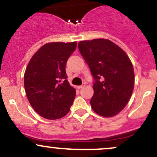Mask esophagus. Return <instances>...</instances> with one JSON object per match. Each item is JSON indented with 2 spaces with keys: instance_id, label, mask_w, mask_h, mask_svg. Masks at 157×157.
Returning a JSON list of instances; mask_svg holds the SVG:
<instances>
[{
  "instance_id": "esophagus-1",
  "label": "esophagus",
  "mask_w": 157,
  "mask_h": 157,
  "mask_svg": "<svg viewBox=\"0 0 157 157\" xmlns=\"http://www.w3.org/2000/svg\"><path fill=\"white\" fill-rule=\"evenodd\" d=\"M85 86H86V82H83V83L81 85V86H77V88H78V89H82V88L85 87Z\"/></svg>"
}]
</instances>
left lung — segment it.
<instances>
[{"instance_id": "1", "label": "left lung", "mask_w": 157, "mask_h": 157, "mask_svg": "<svg viewBox=\"0 0 157 157\" xmlns=\"http://www.w3.org/2000/svg\"><path fill=\"white\" fill-rule=\"evenodd\" d=\"M78 48L94 80L91 108L100 116H115L125 107L134 90V67L128 56L108 39L80 41Z\"/></svg>"}]
</instances>
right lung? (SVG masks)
<instances>
[{"mask_svg":"<svg viewBox=\"0 0 157 157\" xmlns=\"http://www.w3.org/2000/svg\"><path fill=\"white\" fill-rule=\"evenodd\" d=\"M77 42H53L44 45L32 56L24 74V88L32 107L48 120L68 113L76 96L66 73L68 57Z\"/></svg>","mask_w":157,"mask_h":157,"instance_id":"add662e5","label":"right lung"}]
</instances>
